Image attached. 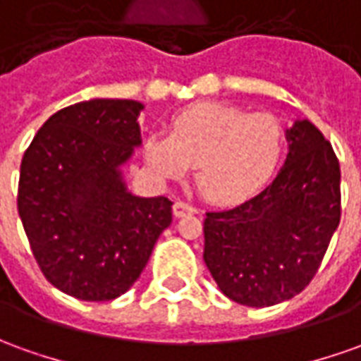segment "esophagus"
Segmentation results:
<instances>
[{"label": "esophagus", "instance_id": "34e87169", "mask_svg": "<svg viewBox=\"0 0 361 361\" xmlns=\"http://www.w3.org/2000/svg\"><path fill=\"white\" fill-rule=\"evenodd\" d=\"M173 212H175L176 218H180V216H186V214H196L198 210H196L192 204L178 200V202H175V206H173Z\"/></svg>", "mask_w": 361, "mask_h": 361}]
</instances>
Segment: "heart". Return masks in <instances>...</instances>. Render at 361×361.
Returning <instances> with one entry per match:
<instances>
[{"mask_svg": "<svg viewBox=\"0 0 361 361\" xmlns=\"http://www.w3.org/2000/svg\"><path fill=\"white\" fill-rule=\"evenodd\" d=\"M285 141V128L275 116L198 104L171 121L169 135L151 133L145 139V159L165 178H178L196 166V188L206 200L240 204L275 175Z\"/></svg>", "mask_w": 361, "mask_h": 361, "instance_id": "heart-1", "label": "heart"}]
</instances>
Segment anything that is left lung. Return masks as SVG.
I'll return each mask as SVG.
<instances>
[{"label":"left lung","mask_w":361,"mask_h":361,"mask_svg":"<svg viewBox=\"0 0 361 361\" xmlns=\"http://www.w3.org/2000/svg\"><path fill=\"white\" fill-rule=\"evenodd\" d=\"M287 161L265 190L230 210L206 212V267L224 295L245 307L299 295L342 216L332 145L307 119L287 129Z\"/></svg>","instance_id":"1"}]
</instances>
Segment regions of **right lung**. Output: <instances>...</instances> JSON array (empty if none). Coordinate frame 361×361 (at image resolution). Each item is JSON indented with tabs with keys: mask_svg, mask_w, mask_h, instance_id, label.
I'll return each instance as SVG.
<instances>
[{
	"mask_svg": "<svg viewBox=\"0 0 361 361\" xmlns=\"http://www.w3.org/2000/svg\"><path fill=\"white\" fill-rule=\"evenodd\" d=\"M135 100H88L47 119L21 161L17 210L47 281L80 300L123 295L173 222L165 196L128 192L119 166L141 145Z\"/></svg>",
	"mask_w": 361,
	"mask_h": 361,
	"instance_id": "obj_1",
	"label": "right lung"
}]
</instances>
